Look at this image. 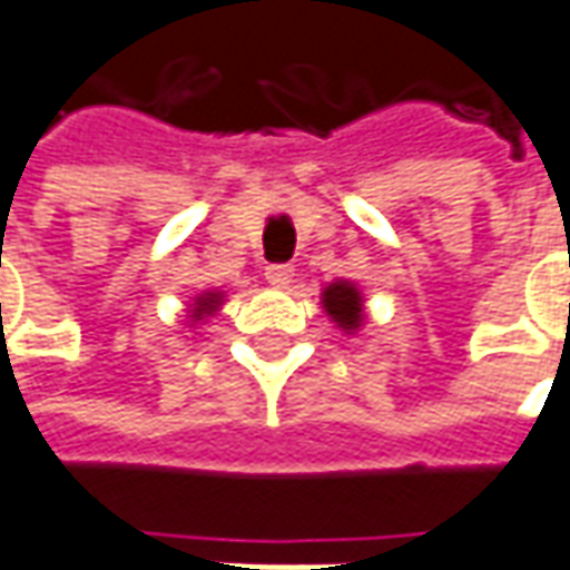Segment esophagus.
<instances>
[{"label": "esophagus", "mask_w": 570, "mask_h": 570, "mask_svg": "<svg viewBox=\"0 0 570 570\" xmlns=\"http://www.w3.org/2000/svg\"><path fill=\"white\" fill-rule=\"evenodd\" d=\"M264 281L274 286V289H286V286L293 284V267L289 264H271L264 271Z\"/></svg>", "instance_id": "1"}]
</instances>
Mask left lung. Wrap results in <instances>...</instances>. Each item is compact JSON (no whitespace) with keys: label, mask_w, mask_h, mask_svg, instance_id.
I'll list each match as a JSON object with an SVG mask.
<instances>
[{"label":"left lung","mask_w":570,"mask_h":570,"mask_svg":"<svg viewBox=\"0 0 570 570\" xmlns=\"http://www.w3.org/2000/svg\"><path fill=\"white\" fill-rule=\"evenodd\" d=\"M322 309L334 322V328L344 334H357L366 322L363 309V293L354 281H332L322 289Z\"/></svg>","instance_id":"left-lung-1"}]
</instances>
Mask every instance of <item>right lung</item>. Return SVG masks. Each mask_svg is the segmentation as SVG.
Masks as SVG:
<instances>
[{
  "label": "right lung",
  "instance_id": "right-lung-1",
  "mask_svg": "<svg viewBox=\"0 0 570 570\" xmlns=\"http://www.w3.org/2000/svg\"><path fill=\"white\" fill-rule=\"evenodd\" d=\"M223 289H200L194 296V303L187 306V328H197V325H207V318L219 312L223 306Z\"/></svg>",
  "mask_w": 570,
  "mask_h": 570
}]
</instances>
